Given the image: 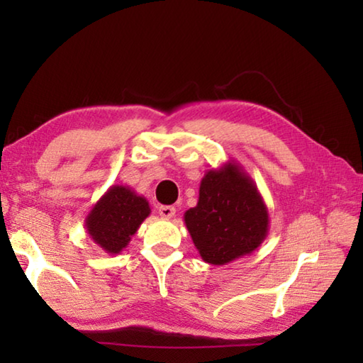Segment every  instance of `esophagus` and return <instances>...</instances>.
Instances as JSON below:
<instances>
[{"instance_id": "34e87169", "label": "esophagus", "mask_w": 363, "mask_h": 363, "mask_svg": "<svg viewBox=\"0 0 363 363\" xmlns=\"http://www.w3.org/2000/svg\"><path fill=\"white\" fill-rule=\"evenodd\" d=\"M158 214H160V216H162L163 219H171V218H174L176 208H174V206L163 205V206L158 208Z\"/></svg>"}]
</instances>
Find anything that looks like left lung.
Segmentation results:
<instances>
[{"mask_svg": "<svg viewBox=\"0 0 363 363\" xmlns=\"http://www.w3.org/2000/svg\"><path fill=\"white\" fill-rule=\"evenodd\" d=\"M184 223L201 259L224 266L261 247L269 232V211L255 181L229 160L206 171L196 206L184 213Z\"/></svg>", "mask_w": 363, "mask_h": 363, "instance_id": "obj_1", "label": "left lung"}]
</instances>
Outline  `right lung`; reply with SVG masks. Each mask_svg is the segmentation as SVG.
Returning a JSON list of instances; mask_svg holds the SVG:
<instances>
[{"mask_svg":"<svg viewBox=\"0 0 363 363\" xmlns=\"http://www.w3.org/2000/svg\"><path fill=\"white\" fill-rule=\"evenodd\" d=\"M150 214L145 196L128 186H112L84 219L86 232L108 255H120Z\"/></svg>","mask_w":363,"mask_h":363,"instance_id":"1","label":"right lung"}]
</instances>
